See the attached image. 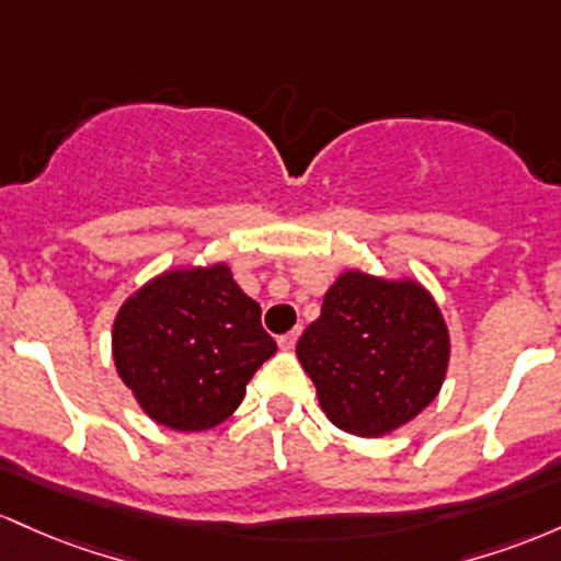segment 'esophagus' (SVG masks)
Segmentation results:
<instances>
[{"label": "esophagus", "mask_w": 561, "mask_h": 561, "mask_svg": "<svg viewBox=\"0 0 561 561\" xmlns=\"http://www.w3.org/2000/svg\"><path fill=\"white\" fill-rule=\"evenodd\" d=\"M297 339H299V329L283 333V336H278V347L286 350V352H291L294 347H297Z\"/></svg>", "instance_id": "esophagus-1"}]
</instances>
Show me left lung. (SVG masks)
<instances>
[{
  "label": "left lung",
  "instance_id": "1",
  "mask_svg": "<svg viewBox=\"0 0 561 561\" xmlns=\"http://www.w3.org/2000/svg\"><path fill=\"white\" fill-rule=\"evenodd\" d=\"M297 357L331 424L379 437L437 398L450 342L439 307L419 283L350 270L301 333Z\"/></svg>",
  "mask_w": 561,
  "mask_h": 561
}]
</instances>
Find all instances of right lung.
Segmentation results:
<instances>
[{
    "instance_id": "right-lung-1",
    "label": "right lung",
    "mask_w": 561,
    "mask_h": 561,
    "mask_svg": "<svg viewBox=\"0 0 561 561\" xmlns=\"http://www.w3.org/2000/svg\"><path fill=\"white\" fill-rule=\"evenodd\" d=\"M278 344L262 307L228 264L172 270L124 301L113 323V360L150 419L201 432L232 416L256 368Z\"/></svg>"
}]
</instances>
